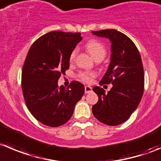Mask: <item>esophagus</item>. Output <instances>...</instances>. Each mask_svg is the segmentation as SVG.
<instances>
[{
    "label": "esophagus",
    "instance_id": "esophagus-1",
    "mask_svg": "<svg viewBox=\"0 0 161 161\" xmlns=\"http://www.w3.org/2000/svg\"><path fill=\"white\" fill-rule=\"evenodd\" d=\"M92 87H90V86H85V93H90V92H92Z\"/></svg>",
    "mask_w": 161,
    "mask_h": 161
}]
</instances>
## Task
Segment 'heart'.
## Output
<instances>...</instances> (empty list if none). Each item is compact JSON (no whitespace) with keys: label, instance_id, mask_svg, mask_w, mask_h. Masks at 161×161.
<instances>
[{"label":"heart","instance_id":"1","mask_svg":"<svg viewBox=\"0 0 161 161\" xmlns=\"http://www.w3.org/2000/svg\"><path fill=\"white\" fill-rule=\"evenodd\" d=\"M86 47V50H88V53L91 54V56L93 58L96 60V59L100 58H104L105 54H106V50H105V47H103L102 43H100L99 42L96 40H91L86 44L85 46ZM76 50H73L69 56V61L70 62H73L76 58ZM94 73H81L80 74V78L83 81L87 82V83H89L92 81V78L95 76Z\"/></svg>","mask_w":161,"mask_h":161}]
</instances>
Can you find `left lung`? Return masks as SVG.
<instances>
[{
  "label": "left lung",
  "instance_id": "1",
  "mask_svg": "<svg viewBox=\"0 0 161 161\" xmlns=\"http://www.w3.org/2000/svg\"><path fill=\"white\" fill-rule=\"evenodd\" d=\"M111 42V62L99 85L112 84L108 93L99 86L92 88L99 97L92 113L103 123L118 125L127 120L137 109L144 92L143 65L135 44L114 29L92 31Z\"/></svg>",
  "mask_w": 161,
  "mask_h": 161
}]
</instances>
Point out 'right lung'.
Masks as SVG:
<instances>
[{
  "label": "right lung",
  "mask_w": 161,
  "mask_h": 161,
  "mask_svg": "<svg viewBox=\"0 0 161 161\" xmlns=\"http://www.w3.org/2000/svg\"><path fill=\"white\" fill-rule=\"evenodd\" d=\"M81 34L51 31L32 44L22 69V91L29 111L39 122L57 127L68 122L85 86L73 81L65 88L58 80L69 68V56Z\"/></svg>",
  "instance_id": "obj_1"
}]
</instances>
